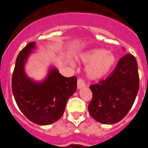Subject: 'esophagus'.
I'll list each match as a JSON object with an SVG mask.
<instances>
[{"label":"esophagus","mask_w":148,"mask_h":148,"mask_svg":"<svg viewBox=\"0 0 148 148\" xmlns=\"http://www.w3.org/2000/svg\"><path fill=\"white\" fill-rule=\"evenodd\" d=\"M85 86V82L82 78H79L77 80V88L81 89L82 87H84Z\"/></svg>","instance_id":"34e87169"}]
</instances>
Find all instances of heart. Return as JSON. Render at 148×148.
I'll list each match as a JSON object with an SVG mask.
<instances>
[{
    "mask_svg": "<svg viewBox=\"0 0 148 148\" xmlns=\"http://www.w3.org/2000/svg\"><path fill=\"white\" fill-rule=\"evenodd\" d=\"M81 59L83 62L88 63L86 73L91 79H100L107 76L116 62V58L112 52L101 48L87 51L82 56Z\"/></svg>",
    "mask_w": 148,
    "mask_h": 148,
    "instance_id": "b5f03b06",
    "label": "heart"
}]
</instances>
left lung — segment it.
Listing matches in <instances>:
<instances>
[{
    "label": "left lung",
    "instance_id": "1",
    "mask_svg": "<svg viewBox=\"0 0 148 148\" xmlns=\"http://www.w3.org/2000/svg\"><path fill=\"white\" fill-rule=\"evenodd\" d=\"M139 87L136 58L132 54H126L106 79L90 86L92 92V98L88 106L90 116L102 124L119 122L126 116L134 104Z\"/></svg>",
    "mask_w": 148,
    "mask_h": 148
}]
</instances>
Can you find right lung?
<instances>
[{"instance_id": "right-lung-1", "label": "right lung", "mask_w": 148, "mask_h": 148, "mask_svg": "<svg viewBox=\"0 0 148 148\" xmlns=\"http://www.w3.org/2000/svg\"><path fill=\"white\" fill-rule=\"evenodd\" d=\"M34 47L35 42H29L18 53L11 87L22 114L34 124L48 125L58 121L64 114L67 100L77 90V77H65L53 68L42 82L27 77L24 64Z\"/></svg>"}]
</instances>
